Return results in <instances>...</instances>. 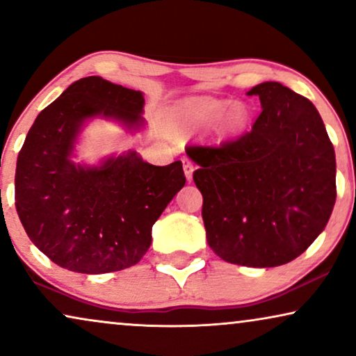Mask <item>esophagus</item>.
<instances>
[{"label":"esophagus","instance_id":"1","mask_svg":"<svg viewBox=\"0 0 356 356\" xmlns=\"http://www.w3.org/2000/svg\"><path fill=\"white\" fill-rule=\"evenodd\" d=\"M183 170H184V175H186L188 179L193 178V172H194V165L189 159L184 157L183 159Z\"/></svg>","mask_w":356,"mask_h":356}]
</instances>
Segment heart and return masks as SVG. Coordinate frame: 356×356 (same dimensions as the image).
I'll return each mask as SVG.
<instances>
[{
    "label": "heart",
    "instance_id": "heart-1",
    "mask_svg": "<svg viewBox=\"0 0 356 356\" xmlns=\"http://www.w3.org/2000/svg\"><path fill=\"white\" fill-rule=\"evenodd\" d=\"M228 104L216 99L189 102L179 110V121L184 129H204L217 123L218 133L232 136L240 133L248 123V110L236 104L227 110Z\"/></svg>",
    "mask_w": 356,
    "mask_h": 356
}]
</instances>
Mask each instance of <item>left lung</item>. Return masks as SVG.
Here are the masks:
<instances>
[{"label":"left lung","mask_w":356,"mask_h":356,"mask_svg":"<svg viewBox=\"0 0 356 356\" xmlns=\"http://www.w3.org/2000/svg\"><path fill=\"white\" fill-rule=\"evenodd\" d=\"M248 95L262 106L250 133L186 154L199 165L193 178L213 252L232 264L275 267L305 252L327 225L335 154L306 97L272 81Z\"/></svg>","instance_id":"8db88e82"}]
</instances>
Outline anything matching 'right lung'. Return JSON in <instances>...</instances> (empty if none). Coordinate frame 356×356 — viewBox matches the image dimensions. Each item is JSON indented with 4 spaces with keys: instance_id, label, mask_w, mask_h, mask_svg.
I'll list each match as a JSON object with an SVG mask.
<instances>
[{
    "instance_id": "1",
    "label": "right lung",
    "mask_w": 356,
    "mask_h": 356,
    "mask_svg": "<svg viewBox=\"0 0 356 356\" xmlns=\"http://www.w3.org/2000/svg\"><path fill=\"white\" fill-rule=\"evenodd\" d=\"M143 92L99 76L72 82L29 129L16 167V211L33 245L60 267L105 274L138 264L152 225L186 183L181 162L155 167L134 150L100 167L71 160L87 120L144 124Z\"/></svg>"
}]
</instances>
